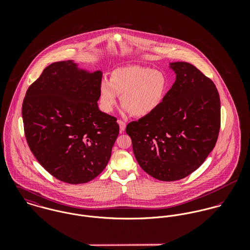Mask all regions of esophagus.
<instances>
[{
  "instance_id": "esophagus-1",
  "label": "esophagus",
  "mask_w": 250,
  "mask_h": 250,
  "mask_svg": "<svg viewBox=\"0 0 250 250\" xmlns=\"http://www.w3.org/2000/svg\"><path fill=\"white\" fill-rule=\"evenodd\" d=\"M118 124H119V127H120V133H123L125 131V128H126V123L123 120H118Z\"/></svg>"
}]
</instances>
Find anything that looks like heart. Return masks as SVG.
<instances>
[{
  "label": "heart",
  "instance_id": "heart-1",
  "mask_svg": "<svg viewBox=\"0 0 250 250\" xmlns=\"http://www.w3.org/2000/svg\"><path fill=\"white\" fill-rule=\"evenodd\" d=\"M170 89V79L162 70L139 65L114 69L109 81L100 83V104L104 111L115 107L118 94L121 104L132 115L143 117L152 114L164 104Z\"/></svg>",
  "mask_w": 250,
  "mask_h": 250
}]
</instances>
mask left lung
<instances>
[{
	"mask_svg": "<svg viewBox=\"0 0 250 250\" xmlns=\"http://www.w3.org/2000/svg\"><path fill=\"white\" fill-rule=\"evenodd\" d=\"M176 80L164 104L130 122L135 157L161 181H176L196 170L214 149L220 129V100L214 82L188 62H172Z\"/></svg>",
	"mask_w": 250,
	"mask_h": 250,
	"instance_id": "1",
	"label": "left lung"
}]
</instances>
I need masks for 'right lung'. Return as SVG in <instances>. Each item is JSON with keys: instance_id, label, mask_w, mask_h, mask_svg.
Masks as SVG:
<instances>
[{"instance_id": "1", "label": "right lung", "mask_w": 250, "mask_h": 250, "mask_svg": "<svg viewBox=\"0 0 250 250\" xmlns=\"http://www.w3.org/2000/svg\"><path fill=\"white\" fill-rule=\"evenodd\" d=\"M101 81V71L59 62L47 66L26 92L22 116L27 143L38 163L62 182H89L110 158L119 125L98 107Z\"/></svg>"}]
</instances>
